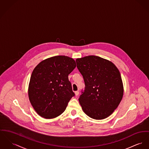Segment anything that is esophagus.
Wrapping results in <instances>:
<instances>
[{"mask_svg": "<svg viewBox=\"0 0 149 149\" xmlns=\"http://www.w3.org/2000/svg\"><path fill=\"white\" fill-rule=\"evenodd\" d=\"M75 94L76 96H78L79 95V91H77L75 92Z\"/></svg>", "mask_w": 149, "mask_h": 149, "instance_id": "1", "label": "esophagus"}]
</instances>
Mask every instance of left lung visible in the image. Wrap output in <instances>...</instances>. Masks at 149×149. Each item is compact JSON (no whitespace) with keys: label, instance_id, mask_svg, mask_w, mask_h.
Masks as SVG:
<instances>
[{"label":"left lung","instance_id":"8db88e82","mask_svg":"<svg viewBox=\"0 0 149 149\" xmlns=\"http://www.w3.org/2000/svg\"><path fill=\"white\" fill-rule=\"evenodd\" d=\"M85 88L79 102L84 112L102 120L111 115L121 102L124 88L119 70L103 58L89 56L76 59Z\"/></svg>","mask_w":149,"mask_h":149}]
</instances>
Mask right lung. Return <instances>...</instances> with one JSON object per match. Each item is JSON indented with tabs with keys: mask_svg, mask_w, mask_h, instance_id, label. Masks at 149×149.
<instances>
[{
	"mask_svg": "<svg viewBox=\"0 0 149 149\" xmlns=\"http://www.w3.org/2000/svg\"><path fill=\"white\" fill-rule=\"evenodd\" d=\"M75 67L72 58L57 56L42 61L34 68L28 96L40 116L53 118L65 111L69 101L75 96L68 76Z\"/></svg>",
	"mask_w": 149,
	"mask_h": 149,
	"instance_id": "add662e5",
	"label": "right lung"
}]
</instances>
